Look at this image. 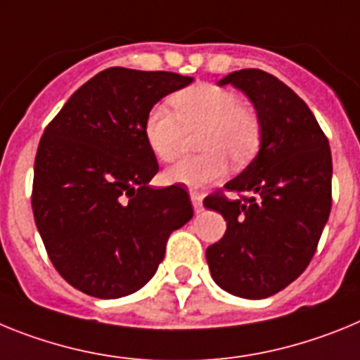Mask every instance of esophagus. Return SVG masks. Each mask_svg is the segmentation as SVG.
<instances>
[{
	"label": "esophagus",
	"mask_w": 360,
	"mask_h": 360,
	"mask_svg": "<svg viewBox=\"0 0 360 360\" xmlns=\"http://www.w3.org/2000/svg\"><path fill=\"white\" fill-rule=\"evenodd\" d=\"M190 199H192V205L195 208V212H201L202 210V195L199 192H192L190 193Z\"/></svg>",
	"instance_id": "1"
}]
</instances>
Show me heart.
I'll return each mask as SVG.
<instances>
[{
  "label": "heart",
  "instance_id": "obj_1",
  "mask_svg": "<svg viewBox=\"0 0 360 360\" xmlns=\"http://www.w3.org/2000/svg\"><path fill=\"white\" fill-rule=\"evenodd\" d=\"M174 112L154 105L143 121V136L159 161H172L179 154L184 130H198L199 155L184 158L168 168L167 179L188 188H202L224 177L228 162L246 167L262 145V124L250 106L240 105L232 90L199 83L172 96Z\"/></svg>",
  "mask_w": 360,
  "mask_h": 360
}]
</instances>
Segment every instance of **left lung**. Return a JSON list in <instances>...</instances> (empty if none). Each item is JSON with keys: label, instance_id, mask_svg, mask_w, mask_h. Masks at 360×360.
Here are the masks:
<instances>
[{"label": "left lung", "instance_id": "obj_1", "mask_svg": "<svg viewBox=\"0 0 360 360\" xmlns=\"http://www.w3.org/2000/svg\"><path fill=\"white\" fill-rule=\"evenodd\" d=\"M228 83L254 103L262 145L236 179L205 199L226 221L206 261L228 293L264 299L293 283L314 257L331 210V152L308 105L283 81L243 68L219 81Z\"/></svg>", "mask_w": 360, "mask_h": 360}]
</instances>
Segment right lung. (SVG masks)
Segmentation results:
<instances>
[{
  "label": "right lung",
  "instance_id": "1",
  "mask_svg": "<svg viewBox=\"0 0 360 360\" xmlns=\"http://www.w3.org/2000/svg\"><path fill=\"white\" fill-rule=\"evenodd\" d=\"M192 81L106 68L46 124L34 161V221L54 268L79 292L117 299L143 288L170 233L192 219L186 190L148 186L159 165L143 136L146 112Z\"/></svg>",
  "mask_w": 360,
  "mask_h": 360
}]
</instances>
